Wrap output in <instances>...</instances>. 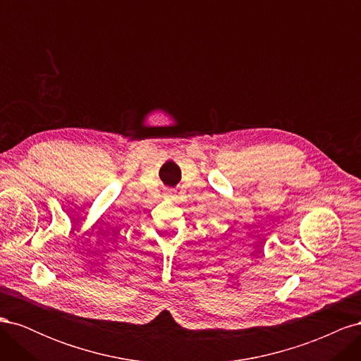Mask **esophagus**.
Instances as JSON below:
<instances>
[{"label": "esophagus", "mask_w": 361, "mask_h": 361, "mask_svg": "<svg viewBox=\"0 0 361 361\" xmlns=\"http://www.w3.org/2000/svg\"><path fill=\"white\" fill-rule=\"evenodd\" d=\"M166 197H169V199H174V195H173L171 192H169V194H166Z\"/></svg>", "instance_id": "obj_1"}]
</instances>
